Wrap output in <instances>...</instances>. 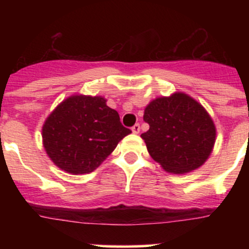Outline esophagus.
<instances>
[{
  "label": "esophagus",
  "mask_w": 249,
  "mask_h": 249,
  "mask_svg": "<svg viewBox=\"0 0 249 249\" xmlns=\"http://www.w3.org/2000/svg\"><path fill=\"white\" fill-rule=\"evenodd\" d=\"M140 129H141V127H140V124H139V123H137V124H135L134 126L131 127V130H132V132H134V134H139V132H140Z\"/></svg>",
  "instance_id": "34e87169"
}]
</instances>
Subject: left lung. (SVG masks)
<instances>
[{
  "label": "left lung",
  "mask_w": 249,
  "mask_h": 249,
  "mask_svg": "<svg viewBox=\"0 0 249 249\" xmlns=\"http://www.w3.org/2000/svg\"><path fill=\"white\" fill-rule=\"evenodd\" d=\"M149 130L141 135L150 157L164 170L185 173L200 167L212 152L215 127L205 108L188 95L159 97L144 109Z\"/></svg>",
  "instance_id": "left-lung-1"
}]
</instances>
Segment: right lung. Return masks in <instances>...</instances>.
I'll return each instance as SVG.
<instances>
[{
    "label": "right lung",
    "instance_id": "right-lung-1",
    "mask_svg": "<svg viewBox=\"0 0 249 249\" xmlns=\"http://www.w3.org/2000/svg\"><path fill=\"white\" fill-rule=\"evenodd\" d=\"M131 130L100 96H71L55 108L42 129L47 154L69 173L94 171Z\"/></svg>",
    "mask_w": 249,
    "mask_h": 249
}]
</instances>
